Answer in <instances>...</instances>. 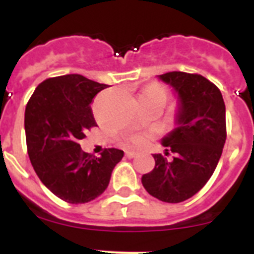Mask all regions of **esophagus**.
I'll list each match as a JSON object with an SVG mask.
<instances>
[{"label":"esophagus","instance_id":"esophagus-1","mask_svg":"<svg viewBox=\"0 0 254 254\" xmlns=\"http://www.w3.org/2000/svg\"><path fill=\"white\" fill-rule=\"evenodd\" d=\"M126 156H127V158H129V159H133V158H136V156H137V152H136V151H126Z\"/></svg>","mask_w":254,"mask_h":254}]
</instances>
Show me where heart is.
<instances>
[{"label": "heart", "instance_id": "heart-1", "mask_svg": "<svg viewBox=\"0 0 254 254\" xmlns=\"http://www.w3.org/2000/svg\"><path fill=\"white\" fill-rule=\"evenodd\" d=\"M142 94H145V95H161L165 98V91H164L160 86H156V85H152V86H149L147 89H145ZM149 134H134V136H132V137L129 138V143H132L134 146H143V145H146V143L149 142Z\"/></svg>", "mask_w": 254, "mask_h": 254}]
</instances>
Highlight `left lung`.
I'll return each instance as SVG.
<instances>
[{
  "label": "left lung",
  "instance_id": "left-lung-1",
  "mask_svg": "<svg viewBox=\"0 0 254 254\" xmlns=\"http://www.w3.org/2000/svg\"><path fill=\"white\" fill-rule=\"evenodd\" d=\"M159 78L178 95L177 127L161 140L165 155H154L155 168L141 182L155 198L178 203L194 196L216 169L226 140L225 104L216 85L201 75L173 71Z\"/></svg>",
  "mask_w": 254,
  "mask_h": 254
}]
</instances>
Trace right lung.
I'll return each instance as SVG.
<instances>
[{
	"label": "right lung",
	"mask_w": 254,
	"mask_h": 254,
	"mask_svg": "<svg viewBox=\"0 0 254 254\" xmlns=\"http://www.w3.org/2000/svg\"><path fill=\"white\" fill-rule=\"evenodd\" d=\"M108 87L82 75L47 78L25 108L29 159L37 176L58 198L86 203L107 190L125 152L105 149L99 158L81 150L78 141L95 127L94 96Z\"/></svg>",
	"instance_id": "add662e5"
}]
</instances>
